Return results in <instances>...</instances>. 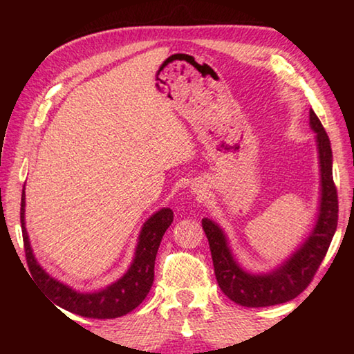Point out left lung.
<instances>
[{
  "instance_id": "8db88e82",
  "label": "left lung",
  "mask_w": 354,
  "mask_h": 354,
  "mask_svg": "<svg viewBox=\"0 0 354 354\" xmlns=\"http://www.w3.org/2000/svg\"><path fill=\"white\" fill-rule=\"evenodd\" d=\"M310 128L317 133L322 173V203L319 221L313 234L284 266L268 274L243 272L226 245L225 234L214 221L203 218L201 225L211 248L214 272L221 292L232 301L247 308H263L290 301L314 279L337 227L339 201L333 179V151L329 137L315 112L309 111Z\"/></svg>"
}]
</instances>
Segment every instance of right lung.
Returning a JSON list of instances; mask_svg holds the SVG:
<instances>
[{
  "label": "right lung",
  "mask_w": 354,
  "mask_h": 354,
  "mask_svg": "<svg viewBox=\"0 0 354 354\" xmlns=\"http://www.w3.org/2000/svg\"><path fill=\"white\" fill-rule=\"evenodd\" d=\"M20 221L25 243L26 262L32 278L44 287L45 292L59 308L70 313L87 317V319H117L131 313L145 299L154 279V261L158 254L164 232L173 221V211L169 207L160 209L142 227L139 245L136 250L133 266L122 279L95 293H80L68 286H64L51 278L41 268L32 254L28 232L25 227V190L21 194Z\"/></svg>",
  "instance_id": "obj_1"
}]
</instances>
